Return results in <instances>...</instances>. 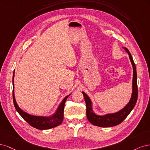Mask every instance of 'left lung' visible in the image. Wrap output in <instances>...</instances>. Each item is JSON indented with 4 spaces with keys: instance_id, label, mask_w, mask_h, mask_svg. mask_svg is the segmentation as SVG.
<instances>
[{
    "instance_id": "1",
    "label": "left lung",
    "mask_w": 150,
    "mask_h": 150,
    "mask_svg": "<svg viewBox=\"0 0 150 150\" xmlns=\"http://www.w3.org/2000/svg\"><path fill=\"white\" fill-rule=\"evenodd\" d=\"M129 55V59L132 63L133 70V77L132 81V93L128 103L118 112L113 113H107L103 115H96L92 109V101L89 96L83 91V95L86 106V117L89 122L95 126L100 127H111L118 125L122 123L132 112L137 103L138 98V86H137V74L136 66L134 63L133 57L129 50L126 47H123Z\"/></svg>"
}]
</instances>
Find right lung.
Returning a JSON list of instances; mask_svg holds the SVG:
<instances>
[{
    "label": "right lung",
    "mask_w": 150,
    "mask_h": 150,
    "mask_svg": "<svg viewBox=\"0 0 150 150\" xmlns=\"http://www.w3.org/2000/svg\"><path fill=\"white\" fill-rule=\"evenodd\" d=\"M14 74L15 70L13 73L12 83H13V101L14 107H15L17 112L19 113L21 117L25 120L26 122L31 125L32 127H34L38 129H48L52 128H55L60 125L64 120V110L65 101L67 98L71 94L66 96L63 99L61 103L59 104V107H57L56 111L54 114L50 116H37L28 113L21 109L18 105L16 100L15 98V95H14Z\"/></svg>",
    "instance_id": "add662e5"
}]
</instances>
